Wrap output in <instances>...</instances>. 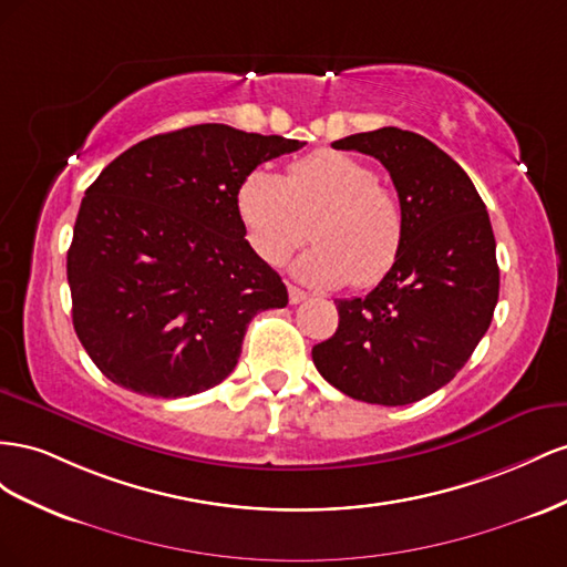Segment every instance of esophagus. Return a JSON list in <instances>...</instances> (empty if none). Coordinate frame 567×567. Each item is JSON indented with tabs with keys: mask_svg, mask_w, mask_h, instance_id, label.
<instances>
[{
	"mask_svg": "<svg viewBox=\"0 0 567 567\" xmlns=\"http://www.w3.org/2000/svg\"><path fill=\"white\" fill-rule=\"evenodd\" d=\"M303 299H309V295H306L303 289L289 285V303H301Z\"/></svg>",
	"mask_w": 567,
	"mask_h": 567,
	"instance_id": "34e87169",
	"label": "esophagus"
}]
</instances>
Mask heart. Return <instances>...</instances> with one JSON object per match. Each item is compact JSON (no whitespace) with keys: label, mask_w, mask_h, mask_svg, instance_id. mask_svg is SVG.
Instances as JSON below:
<instances>
[{"label":"heart","mask_w":567,"mask_h":567,"mask_svg":"<svg viewBox=\"0 0 567 567\" xmlns=\"http://www.w3.org/2000/svg\"><path fill=\"white\" fill-rule=\"evenodd\" d=\"M249 247L278 266L306 239L316 245L292 272L306 285L355 289L378 285L396 264L406 216L396 194L380 185L378 171L337 150H320L287 166L285 177L254 171L235 194Z\"/></svg>","instance_id":"heart-1"}]
</instances>
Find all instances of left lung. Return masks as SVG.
<instances>
[{
  "mask_svg": "<svg viewBox=\"0 0 567 567\" xmlns=\"http://www.w3.org/2000/svg\"><path fill=\"white\" fill-rule=\"evenodd\" d=\"M332 147L375 156L390 171L406 235L373 292L334 301L337 332L313 347V363L351 399L406 406L454 380L489 330L498 266L487 206L423 135L380 127Z\"/></svg>",
  "mask_w": 567,
  "mask_h": 567,
  "instance_id": "obj_1",
  "label": "left lung"
}]
</instances>
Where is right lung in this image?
I'll use <instances>...</instances> for the list:
<instances>
[{"label": "right lung", "instance_id": "1", "mask_svg": "<svg viewBox=\"0 0 567 567\" xmlns=\"http://www.w3.org/2000/svg\"><path fill=\"white\" fill-rule=\"evenodd\" d=\"M306 142L204 123L142 140L87 187L69 249L73 328L94 365L142 396L228 378L258 311L287 287L249 247L235 194Z\"/></svg>", "mask_w": 567, "mask_h": 567}]
</instances>
